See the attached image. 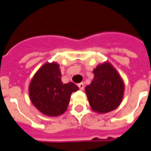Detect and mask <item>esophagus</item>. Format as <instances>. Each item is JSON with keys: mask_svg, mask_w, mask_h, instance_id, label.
<instances>
[{"mask_svg": "<svg viewBox=\"0 0 151 151\" xmlns=\"http://www.w3.org/2000/svg\"><path fill=\"white\" fill-rule=\"evenodd\" d=\"M78 87L80 88V89H81V90H83L84 89V83H80V84H78Z\"/></svg>", "mask_w": 151, "mask_h": 151, "instance_id": "obj_1", "label": "esophagus"}]
</instances>
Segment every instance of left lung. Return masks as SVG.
Masks as SVG:
<instances>
[{"label": "left lung", "mask_w": 151, "mask_h": 151, "mask_svg": "<svg viewBox=\"0 0 151 151\" xmlns=\"http://www.w3.org/2000/svg\"><path fill=\"white\" fill-rule=\"evenodd\" d=\"M93 74L92 83L85 87L91 108L100 114L114 111L121 103L124 96V84L121 76L109 63L98 65Z\"/></svg>", "instance_id": "8db88e82"}]
</instances>
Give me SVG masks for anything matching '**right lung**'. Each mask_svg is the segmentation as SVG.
<instances>
[{
	"label": "right lung",
	"instance_id": "obj_1",
	"mask_svg": "<svg viewBox=\"0 0 151 151\" xmlns=\"http://www.w3.org/2000/svg\"><path fill=\"white\" fill-rule=\"evenodd\" d=\"M61 77L59 65L47 63L37 70L30 83V99L44 115L53 117L63 114L70 94L79 89L72 82L63 84Z\"/></svg>",
	"mask_w": 151,
	"mask_h": 151
}]
</instances>
